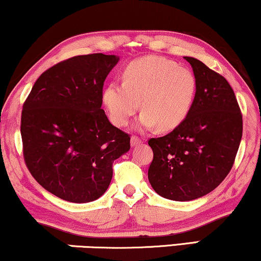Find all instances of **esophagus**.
<instances>
[{"label": "esophagus", "instance_id": "esophagus-1", "mask_svg": "<svg viewBox=\"0 0 261 261\" xmlns=\"http://www.w3.org/2000/svg\"><path fill=\"white\" fill-rule=\"evenodd\" d=\"M142 142V140L139 137H132V139H130V145L132 146H137V145H139V144H141Z\"/></svg>", "mask_w": 261, "mask_h": 261}]
</instances>
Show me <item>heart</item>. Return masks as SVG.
I'll return each mask as SVG.
<instances>
[{"mask_svg":"<svg viewBox=\"0 0 261 261\" xmlns=\"http://www.w3.org/2000/svg\"><path fill=\"white\" fill-rule=\"evenodd\" d=\"M122 82H110L103 91L109 119L123 127L141 108L139 127L171 130L179 126L194 105L197 82L187 67L158 56L135 59L124 67Z\"/></svg>","mask_w":261,"mask_h":261,"instance_id":"1","label":"heart"}]
</instances>
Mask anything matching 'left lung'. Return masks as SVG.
Segmentation results:
<instances>
[{"instance_id":"left-lung-1","label":"left lung","mask_w":261,"mask_h":261,"mask_svg":"<svg viewBox=\"0 0 261 261\" xmlns=\"http://www.w3.org/2000/svg\"><path fill=\"white\" fill-rule=\"evenodd\" d=\"M184 58L197 82L192 108L171 133L148 140L149 183L162 197L179 202L219 187L233 167L242 137V114L226 78L201 60Z\"/></svg>"}]
</instances>
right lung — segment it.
I'll use <instances>...</instances> for the list:
<instances>
[{
  "mask_svg": "<svg viewBox=\"0 0 261 261\" xmlns=\"http://www.w3.org/2000/svg\"><path fill=\"white\" fill-rule=\"evenodd\" d=\"M117 62L103 53L63 60L41 73L23 103L24 163L42 188L64 201L101 197L114 160L130 148L129 135L101 109L103 84Z\"/></svg>",
  "mask_w": 261,
  "mask_h": 261,
  "instance_id": "1",
  "label": "right lung"
}]
</instances>
